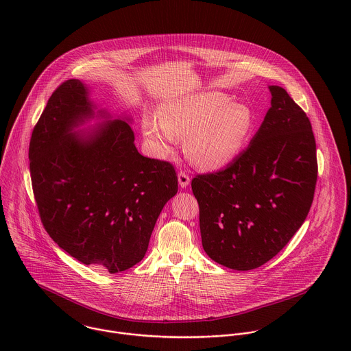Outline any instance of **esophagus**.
Segmentation results:
<instances>
[{"label":"esophagus","instance_id":"esophagus-1","mask_svg":"<svg viewBox=\"0 0 351 351\" xmlns=\"http://www.w3.org/2000/svg\"><path fill=\"white\" fill-rule=\"evenodd\" d=\"M191 182V177L185 173V171H180L178 173V184L181 188H186Z\"/></svg>","mask_w":351,"mask_h":351}]
</instances>
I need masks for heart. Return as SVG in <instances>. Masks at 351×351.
I'll return each mask as SVG.
<instances>
[{"mask_svg": "<svg viewBox=\"0 0 351 351\" xmlns=\"http://www.w3.org/2000/svg\"><path fill=\"white\" fill-rule=\"evenodd\" d=\"M158 121L145 117V138L159 156L167 155L185 137L188 159L204 170H217L231 163L245 147L254 125L247 105L232 102L221 92H197L165 102Z\"/></svg>", "mask_w": 351, "mask_h": 351, "instance_id": "heart-1", "label": "heart"}]
</instances>
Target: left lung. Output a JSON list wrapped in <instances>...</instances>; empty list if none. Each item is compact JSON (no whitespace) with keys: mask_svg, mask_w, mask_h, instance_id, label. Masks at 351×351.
Instances as JSON below:
<instances>
[{"mask_svg":"<svg viewBox=\"0 0 351 351\" xmlns=\"http://www.w3.org/2000/svg\"><path fill=\"white\" fill-rule=\"evenodd\" d=\"M269 90L271 106L250 146L226 169L192 180L204 251L234 270L259 267L287 246L317 180L309 119L284 88Z\"/></svg>","mask_w":351,"mask_h":351,"instance_id":"left-lung-1","label":"left lung"}]
</instances>
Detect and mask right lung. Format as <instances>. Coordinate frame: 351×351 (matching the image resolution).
Returning a JSON list of instances; mask_svg holds the SVG:
<instances>
[{"mask_svg":"<svg viewBox=\"0 0 351 351\" xmlns=\"http://www.w3.org/2000/svg\"><path fill=\"white\" fill-rule=\"evenodd\" d=\"M92 117L95 105L85 84L59 85L32 131L29 171L52 241L84 265L113 274L143 259L178 178L171 163L139 154L131 119L74 132Z\"/></svg>","mask_w":351,"mask_h":351,"instance_id":"add662e5","label":"right lung"}]
</instances>
